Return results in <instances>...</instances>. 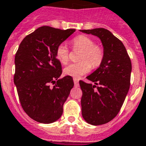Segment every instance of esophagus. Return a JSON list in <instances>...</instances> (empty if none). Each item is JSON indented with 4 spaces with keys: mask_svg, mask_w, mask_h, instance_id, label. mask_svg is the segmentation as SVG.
Returning a JSON list of instances; mask_svg holds the SVG:
<instances>
[{
    "mask_svg": "<svg viewBox=\"0 0 146 146\" xmlns=\"http://www.w3.org/2000/svg\"><path fill=\"white\" fill-rule=\"evenodd\" d=\"M73 81H74L75 86H78L79 85V80L77 78H73Z\"/></svg>",
    "mask_w": 146,
    "mask_h": 146,
    "instance_id": "esophagus-1",
    "label": "esophagus"
}]
</instances>
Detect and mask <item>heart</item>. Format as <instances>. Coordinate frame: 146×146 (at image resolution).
<instances>
[{"mask_svg": "<svg viewBox=\"0 0 146 146\" xmlns=\"http://www.w3.org/2000/svg\"><path fill=\"white\" fill-rule=\"evenodd\" d=\"M73 47L81 50L78 63L70 64L65 68L64 73L66 75L73 77H80L88 73L92 66L97 68L101 65L104 59V50L95 45L92 38L88 36L80 35L72 40ZM56 57L62 64H66L69 62V50L65 45L61 44L56 49Z\"/></svg>", "mask_w": 146, "mask_h": 146, "instance_id": "heart-1", "label": "heart"}]
</instances>
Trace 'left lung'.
I'll use <instances>...</instances> for the list:
<instances>
[{
    "mask_svg": "<svg viewBox=\"0 0 146 146\" xmlns=\"http://www.w3.org/2000/svg\"><path fill=\"white\" fill-rule=\"evenodd\" d=\"M97 36L104 47L101 65L87 79L80 80L82 90L81 112L84 119L93 126L103 125L114 119L120 111L130 84L132 66L122 42L104 28L80 30Z\"/></svg>",
    "mask_w": 146,
    "mask_h": 146,
    "instance_id": "obj_1",
    "label": "left lung"
}]
</instances>
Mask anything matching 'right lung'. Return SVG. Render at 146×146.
<instances>
[{
  "label": "right lung",
  "instance_id": "obj_1",
  "mask_svg": "<svg viewBox=\"0 0 146 146\" xmlns=\"http://www.w3.org/2000/svg\"><path fill=\"white\" fill-rule=\"evenodd\" d=\"M75 31L42 26L19 46L14 84L23 111L36 122L52 123L62 115L63 104L74 83L70 76L59 79L62 70L56 49Z\"/></svg>",
  "mask_w": 146,
  "mask_h": 146
}]
</instances>
